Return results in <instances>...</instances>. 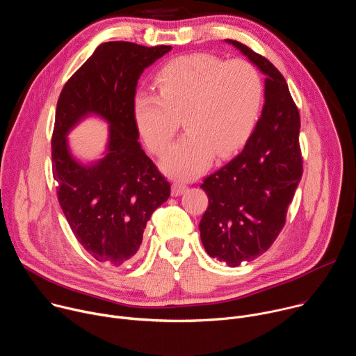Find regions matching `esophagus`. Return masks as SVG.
Returning <instances> with one entry per match:
<instances>
[{"mask_svg": "<svg viewBox=\"0 0 356 356\" xmlns=\"http://www.w3.org/2000/svg\"><path fill=\"white\" fill-rule=\"evenodd\" d=\"M186 190H187V186H186L184 183H180V181H175L173 186H172V194H173L175 197L181 195Z\"/></svg>", "mask_w": 356, "mask_h": 356, "instance_id": "34e87169", "label": "esophagus"}]
</instances>
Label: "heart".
I'll return each instance as SVG.
<instances>
[{
	"label": "heart",
	"instance_id": "heart-1",
	"mask_svg": "<svg viewBox=\"0 0 356 356\" xmlns=\"http://www.w3.org/2000/svg\"><path fill=\"white\" fill-rule=\"evenodd\" d=\"M158 84L159 94L136 92L132 111L142 139L156 154L168 147L183 117L187 132L161 161L175 177L198 176L214 154L224 158L241 146L258 122L262 80L248 62L183 56L159 72Z\"/></svg>",
	"mask_w": 356,
	"mask_h": 356
}]
</instances>
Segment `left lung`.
Masks as SVG:
<instances>
[{
	"label": "left lung",
	"mask_w": 356,
	"mask_h": 356,
	"mask_svg": "<svg viewBox=\"0 0 356 356\" xmlns=\"http://www.w3.org/2000/svg\"><path fill=\"white\" fill-rule=\"evenodd\" d=\"M265 74L261 118L243 149L200 186L209 209L200 238L209 255L231 268L261 257L277 238L301 180L300 115L280 72L248 46L225 39Z\"/></svg>",
	"instance_id": "1"
}]
</instances>
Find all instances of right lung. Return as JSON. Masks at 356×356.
Returning <instances> with one entry per match:
<instances>
[{"instance_id":"add662e5","label":"right lung","mask_w":356,"mask_h":356,"mask_svg":"<svg viewBox=\"0 0 356 356\" xmlns=\"http://www.w3.org/2000/svg\"><path fill=\"white\" fill-rule=\"evenodd\" d=\"M172 46L101 43L65 84L56 107L52 166L69 225L90 255L111 266L135 257L152 213L170 195V183L143 152L134 118L140 74ZM88 116L109 125L99 160L76 159L68 134Z\"/></svg>"}]
</instances>
